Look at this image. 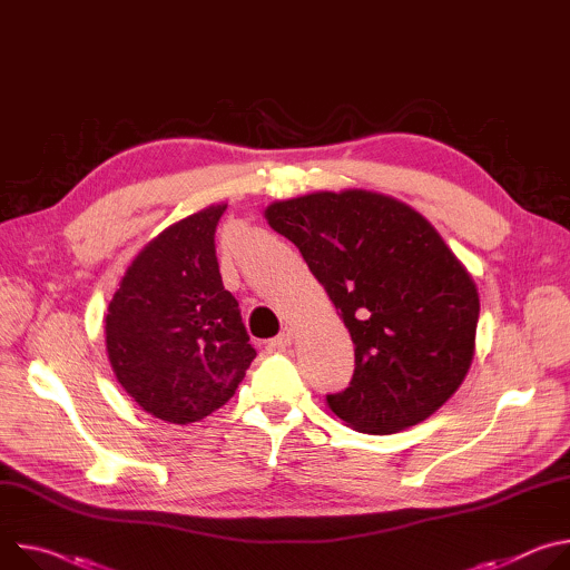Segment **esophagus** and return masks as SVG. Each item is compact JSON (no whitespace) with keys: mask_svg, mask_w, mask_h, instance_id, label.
Segmentation results:
<instances>
[{"mask_svg":"<svg viewBox=\"0 0 570 570\" xmlns=\"http://www.w3.org/2000/svg\"><path fill=\"white\" fill-rule=\"evenodd\" d=\"M292 342H294V333L292 331H283L278 337L267 342V348L269 351H285V348L292 346Z\"/></svg>","mask_w":570,"mask_h":570,"instance_id":"esophagus-1","label":"esophagus"}]
</instances>
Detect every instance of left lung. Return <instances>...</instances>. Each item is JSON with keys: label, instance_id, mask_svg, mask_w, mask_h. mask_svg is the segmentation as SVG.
Here are the masks:
<instances>
[{"label": "left lung", "instance_id": "1", "mask_svg": "<svg viewBox=\"0 0 570 570\" xmlns=\"http://www.w3.org/2000/svg\"><path fill=\"white\" fill-rule=\"evenodd\" d=\"M326 287L355 344V371L328 407L351 428L392 434L425 421L473 360L478 289L439 233L390 197L348 189L272 204Z\"/></svg>", "mask_w": 570, "mask_h": 570}]
</instances>
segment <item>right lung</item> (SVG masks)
Segmentation results:
<instances>
[{
	"label": "right lung",
	"instance_id": "add662e5",
	"mask_svg": "<svg viewBox=\"0 0 570 570\" xmlns=\"http://www.w3.org/2000/svg\"><path fill=\"white\" fill-rule=\"evenodd\" d=\"M224 210L210 206L165 228L138 253L108 305L106 348L119 385L169 423L219 410L256 357L219 274L215 230Z\"/></svg>",
	"mask_w": 570,
	"mask_h": 570
}]
</instances>
